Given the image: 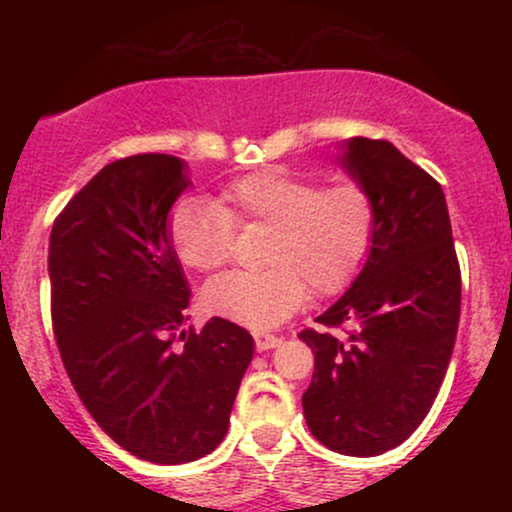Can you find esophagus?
Instances as JSON below:
<instances>
[{"mask_svg": "<svg viewBox=\"0 0 512 512\" xmlns=\"http://www.w3.org/2000/svg\"><path fill=\"white\" fill-rule=\"evenodd\" d=\"M252 337H255L257 351L276 349V346L281 344V337H276V334H269V332H255V334H252Z\"/></svg>", "mask_w": 512, "mask_h": 512, "instance_id": "obj_1", "label": "esophagus"}]
</instances>
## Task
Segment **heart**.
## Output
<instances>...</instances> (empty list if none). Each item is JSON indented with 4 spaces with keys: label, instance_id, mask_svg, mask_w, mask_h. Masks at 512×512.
I'll use <instances>...</instances> for the list:
<instances>
[{
    "label": "heart",
    "instance_id": "b5f03b06",
    "mask_svg": "<svg viewBox=\"0 0 512 512\" xmlns=\"http://www.w3.org/2000/svg\"><path fill=\"white\" fill-rule=\"evenodd\" d=\"M380 209L363 182L320 187L284 168L233 180L219 199H182L168 236L187 267L211 272L231 260L236 228L264 226L262 269L228 272L204 286L211 313L248 327H274L308 298L334 296L354 281L378 236Z\"/></svg>",
    "mask_w": 512,
    "mask_h": 512
}]
</instances>
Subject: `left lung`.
<instances>
[{
    "mask_svg": "<svg viewBox=\"0 0 512 512\" xmlns=\"http://www.w3.org/2000/svg\"><path fill=\"white\" fill-rule=\"evenodd\" d=\"M342 163L378 199V236L320 327L298 334L315 354L303 414L322 445L370 457L426 419L455 346L462 276L438 180L385 139H351Z\"/></svg>",
    "mask_w": 512,
    "mask_h": 512,
    "instance_id": "left-lung-1",
    "label": "left lung"
}]
</instances>
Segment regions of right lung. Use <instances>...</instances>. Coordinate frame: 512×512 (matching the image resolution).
<instances>
[{
	"instance_id": "right-lung-1",
	"label": "right lung",
	"mask_w": 512,
	"mask_h": 512,
	"mask_svg": "<svg viewBox=\"0 0 512 512\" xmlns=\"http://www.w3.org/2000/svg\"><path fill=\"white\" fill-rule=\"evenodd\" d=\"M182 168L168 154L108 163L50 233V313L64 370L96 424L156 464L199 460L221 443L255 346L223 317L178 332L190 286L166 223L190 185Z\"/></svg>"
}]
</instances>
